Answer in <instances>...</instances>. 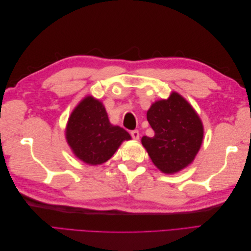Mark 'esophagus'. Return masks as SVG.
Wrapping results in <instances>:
<instances>
[{
	"instance_id": "1",
	"label": "esophagus",
	"mask_w": 251,
	"mask_h": 251,
	"mask_svg": "<svg viewBox=\"0 0 251 251\" xmlns=\"http://www.w3.org/2000/svg\"><path fill=\"white\" fill-rule=\"evenodd\" d=\"M131 136L134 140H138L139 139V132L137 130H134L131 132Z\"/></svg>"
}]
</instances>
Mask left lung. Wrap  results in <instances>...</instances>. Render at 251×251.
Listing matches in <instances>:
<instances>
[{
    "instance_id": "left-lung-1",
    "label": "left lung",
    "mask_w": 251,
    "mask_h": 251,
    "mask_svg": "<svg viewBox=\"0 0 251 251\" xmlns=\"http://www.w3.org/2000/svg\"><path fill=\"white\" fill-rule=\"evenodd\" d=\"M147 117L155 135L143 136L141 142L157 168L174 174L191 164L203 140L202 121L192 105L173 92L151 104Z\"/></svg>"
}]
</instances>
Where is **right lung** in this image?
Segmentation results:
<instances>
[{
  "mask_svg": "<svg viewBox=\"0 0 251 251\" xmlns=\"http://www.w3.org/2000/svg\"><path fill=\"white\" fill-rule=\"evenodd\" d=\"M66 139L74 155L91 165L101 164L131 136L125 128L110 124L103 104L87 96L73 110L66 127Z\"/></svg>",
  "mask_w": 251,
  "mask_h": 251,
  "instance_id": "add662e5",
  "label": "right lung"
}]
</instances>
